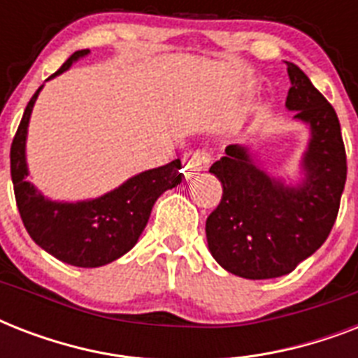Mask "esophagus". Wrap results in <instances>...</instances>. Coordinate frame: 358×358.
I'll use <instances>...</instances> for the list:
<instances>
[{
    "instance_id": "34e87169",
    "label": "esophagus",
    "mask_w": 358,
    "mask_h": 358,
    "mask_svg": "<svg viewBox=\"0 0 358 358\" xmlns=\"http://www.w3.org/2000/svg\"><path fill=\"white\" fill-rule=\"evenodd\" d=\"M208 167V163L204 157H199L196 154H185L184 156V169H182V173H184L185 180H191L193 176L204 171Z\"/></svg>"
}]
</instances>
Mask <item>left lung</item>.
<instances>
[{
	"instance_id": "8db88e82",
	"label": "left lung",
	"mask_w": 358,
	"mask_h": 358,
	"mask_svg": "<svg viewBox=\"0 0 358 358\" xmlns=\"http://www.w3.org/2000/svg\"><path fill=\"white\" fill-rule=\"evenodd\" d=\"M286 64V109L308 131L294 176L269 173L250 145L227 146L210 167L223 199L206 219L208 249L223 269L252 280L288 275L322 247L348 174L336 111L297 64Z\"/></svg>"
}]
</instances>
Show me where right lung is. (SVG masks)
Instances as JSON below:
<instances>
[{"label": "right lung", "mask_w": 358, "mask_h": 358, "mask_svg": "<svg viewBox=\"0 0 358 358\" xmlns=\"http://www.w3.org/2000/svg\"><path fill=\"white\" fill-rule=\"evenodd\" d=\"M89 50L72 53L61 69L63 74L89 55ZM44 85L27 103L10 146V176L20 217L27 234L41 249L76 267H100L119 260L135 247L145 230L156 201L182 182L180 159L148 169L94 199L53 201L31 182L27 165V129L35 102Z\"/></svg>", "instance_id": "obj_1"}]
</instances>
